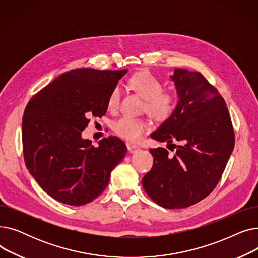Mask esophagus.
<instances>
[{
    "instance_id": "1",
    "label": "esophagus",
    "mask_w": 258,
    "mask_h": 258,
    "mask_svg": "<svg viewBox=\"0 0 258 258\" xmlns=\"http://www.w3.org/2000/svg\"><path fill=\"white\" fill-rule=\"evenodd\" d=\"M127 150L130 153L134 154V153H137L138 151H140V147L137 145H134V144H127Z\"/></svg>"
}]
</instances>
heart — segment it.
Listing matches in <instances>:
<instances>
[{
    "mask_svg": "<svg viewBox=\"0 0 258 258\" xmlns=\"http://www.w3.org/2000/svg\"><path fill=\"white\" fill-rule=\"evenodd\" d=\"M130 86L145 99L144 110L153 118L163 121L168 119L178 104V96L173 91L163 90V83L151 72L142 71L134 74ZM121 98V88L116 86L108 95V110L115 111ZM114 132L130 142H137L142 135L150 130V122L144 118L123 116L113 123Z\"/></svg>",
    "mask_w": 258,
    "mask_h": 258,
    "instance_id": "obj_1",
    "label": "heart"
}]
</instances>
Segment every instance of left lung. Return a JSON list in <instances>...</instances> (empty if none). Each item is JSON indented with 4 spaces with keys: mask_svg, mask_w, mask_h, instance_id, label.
Listing matches in <instances>:
<instances>
[{
    "mask_svg": "<svg viewBox=\"0 0 258 258\" xmlns=\"http://www.w3.org/2000/svg\"><path fill=\"white\" fill-rule=\"evenodd\" d=\"M171 79L179 96L177 107L151 136L167 142L170 151L177 150L170 156L163 147L151 148L154 164L142 186L158 205L181 209L214 190L233 152L235 137L224 98L204 76L175 69Z\"/></svg>",
    "mask_w": 258,
    "mask_h": 258,
    "instance_id": "8db88e82",
    "label": "left lung"
}]
</instances>
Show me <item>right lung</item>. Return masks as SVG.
<instances>
[{
    "mask_svg": "<svg viewBox=\"0 0 258 258\" xmlns=\"http://www.w3.org/2000/svg\"><path fill=\"white\" fill-rule=\"evenodd\" d=\"M125 73L79 68L59 75L27 103L22 122L25 164L56 201L71 206L92 202L124 158L127 148L118 137L93 146L81 132L90 117L105 115L108 95Z\"/></svg>",
    "mask_w": 258,
    "mask_h": 258,
    "instance_id": "add662e5",
    "label": "right lung"
}]
</instances>
